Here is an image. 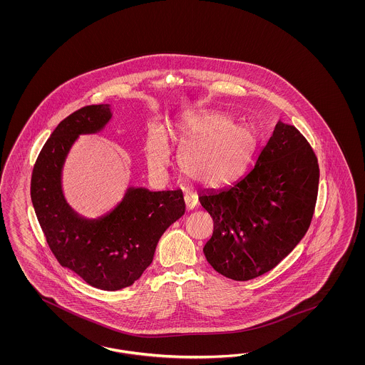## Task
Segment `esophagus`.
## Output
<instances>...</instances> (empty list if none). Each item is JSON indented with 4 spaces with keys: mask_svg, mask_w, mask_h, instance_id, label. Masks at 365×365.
Masks as SVG:
<instances>
[{
    "mask_svg": "<svg viewBox=\"0 0 365 365\" xmlns=\"http://www.w3.org/2000/svg\"><path fill=\"white\" fill-rule=\"evenodd\" d=\"M183 199H185V205H186L187 210L195 209V206L198 205V195H195V194H186Z\"/></svg>",
    "mask_w": 365,
    "mask_h": 365,
    "instance_id": "34e87169",
    "label": "esophagus"
}]
</instances>
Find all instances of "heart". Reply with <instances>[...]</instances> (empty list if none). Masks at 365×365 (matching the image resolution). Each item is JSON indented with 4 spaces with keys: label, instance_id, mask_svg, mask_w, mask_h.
Here are the masks:
<instances>
[{
    "label": "heart",
    "instance_id": "heart-1",
    "mask_svg": "<svg viewBox=\"0 0 365 365\" xmlns=\"http://www.w3.org/2000/svg\"><path fill=\"white\" fill-rule=\"evenodd\" d=\"M178 138L185 142L179 150L180 170L211 187L229 185L241 177L257 147L253 128L229 122L220 112H207L182 124ZM147 158L151 174L163 177L171 154L159 131L150 138Z\"/></svg>",
    "mask_w": 365,
    "mask_h": 365
}]
</instances>
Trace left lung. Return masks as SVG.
<instances>
[{
    "mask_svg": "<svg viewBox=\"0 0 365 365\" xmlns=\"http://www.w3.org/2000/svg\"><path fill=\"white\" fill-rule=\"evenodd\" d=\"M317 156L294 125L277 123L255 165L237 183L199 195L214 221L205 245L222 276L249 281L276 267L309 229L319 192Z\"/></svg>",
    "mask_w": 365,
    "mask_h": 365,
    "instance_id": "1",
    "label": "left lung"
}]
</instances>
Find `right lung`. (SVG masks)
Masks as SVG:
<instances>
[{
  "label": "right lung",
  "mask_w": 365,
  "mask_h": 365,
  "mask_svg": "<svg viewBox=\"0 0 365 365\" xmlns=\"http://www.w3.org/2000/svg\"><path fill=\"white\" fill-rule=\"evenodd\" d=\"M108 104L75 110L56 127L36 159L31 198L45 240L58 264L88 285L119 290L140 278L162 234L185 214L180 190L130 188L122 203L99 221L80 218L61 192V167L80 133H98L110 120Z\"/></svg>",
  "instance_id": "1"
}]
</instances>
